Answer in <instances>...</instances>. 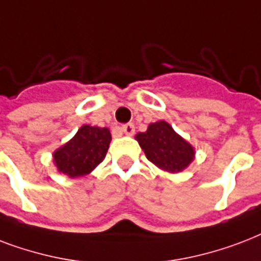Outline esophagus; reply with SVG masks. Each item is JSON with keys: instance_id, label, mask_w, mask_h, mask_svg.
Returning a JSON list of instances; mask_svg holds the SVG:
<instances>
[{"instance_id": "esophagus-1", "label": "esophagus", "mask_w": 261, "mask_h": 261, "mask_svg": "<svg viewBox=\"0 0 261 261\" xmlns=\"http://www.w3.org/2000/svg\"><path fill=\"white\" fill-rule=\"evenodd\" d=\"M121 129H122V132H124L125 135H129V136L135 133V125H133V124L122 125V126H121Z\"/></svg>"}]
</instances>
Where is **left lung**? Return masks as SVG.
<instances>
[{
    "mask_svg": "<svg viewBox=\"0 0 261 261\" xmlns=\"http://www.w3.org/2000/svg\"><path fill=\"white\" fill-rule=\"evenodd\" d=\"M136 139L149 162L166 171L184 170L195 156L193 147L177 135L166 121L153 122L147 132L139 133Z\"/></svg>",
    "mask_w": 261,
    "mask_h": 261,
    "instance_id": "left-lung-1",
    "label": "left lung"
}]
</instances>
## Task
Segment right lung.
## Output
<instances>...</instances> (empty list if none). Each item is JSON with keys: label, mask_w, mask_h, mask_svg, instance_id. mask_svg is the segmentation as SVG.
<instances>
[{"label": "right lung", "mask_w": 261, "mask_h": 261, "mask_svg": "<svg viewBox=\"0 0 261 261\" xmlns=\"http://www.w3.org/2000/svg\"><path fill=\"white\" fill-rule=\"evenodd\" d=\"M110 140L108 128L83 125L72 140L54 152V163L72 178L88 174L105 159Z\"/></svg>", "instance_id": "obj_1"}]
</instances>
